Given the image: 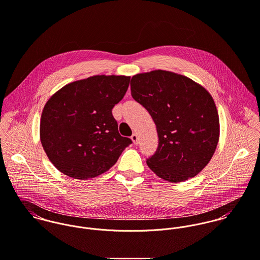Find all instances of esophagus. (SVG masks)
<instances>
[{
  "instance_id": "34e87169",
  "label": "esophagus",
  "mask_w": 260,
  "mask_h": 260,
  "mask_svg": "<svg viewBox=\"0 0 260 260\" xmlns=\"http://www.w3.org/2000/svg\"><path fill=\"white\" fill-rule=\"evenodd\" d=\"M131 138H132V140H133V142H134L135 145H138V144H139V137H138L137 134H133Z\"/></svg>"
}]
</instances>
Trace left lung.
<instances>
[{
    "label": "left lung",
    "instance_id": "left-lung-1",
    "mask_svg": "<svg viewBox=\"0 0 260 260\" xmlns=\"http://www.w3.org/2000/svg\"><path fill=\"white\" fill-rule=\"evenodd\" d=\"M131 91L156 125L158 146L147 158L149 168L171 183L199 174L219 140V116L210 93L192 79L165 70L133 76Z\"/></svg>",
    "mask_w": 260,
    "mask_h": 260
}]
</instances>
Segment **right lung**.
Segmentation results:
<instances>
[{
    "label": "right lung",
    "instance_id": "obj_1",
    "mask_svg": "<svg viewBox=\"0 0 260 260\" xmlns=\"http://www.w3.org/2000/svg\"><path fill=\"white\" fill-rule=\"evenodd\" d=\"M131 77L96 75L69 83L45 104L40 122L43 149L63 174L79 180L111 168L133 141L121 137L111 109Z\"/></svg>",
    "mask_w": 260,
    "mask_h": 260
}]
</instances>
